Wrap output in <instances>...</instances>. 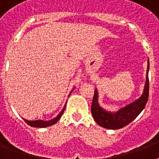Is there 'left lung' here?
<instances>
[{
    "label": "left lung",
    "mask_w": 159,
    "mask_h": 159,
    "mask_svg": "<svg viewBox=\"0 0 159 159\" xmlns=\"http://www.w3.org/2000/svg\"><path fill=\"white\" fill-rule=\"evenodd\" d=\"M148 69L149 62L148 61V68L146 75V82L143 95L137 101L120 109L116 113H110L102 110L97 102V91L95 90L94 97L92 100L91 111L95 121L99 125L110 129H119L129 125L139 115L145 107L148 102V91H149V81H148Z\"/></svg>",
    "instance_id": "1"
}]
</instances>
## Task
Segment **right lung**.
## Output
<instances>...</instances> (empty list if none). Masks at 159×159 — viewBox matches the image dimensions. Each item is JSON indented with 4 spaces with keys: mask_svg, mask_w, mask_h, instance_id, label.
<instances>
[{
    "mask_svg": "<svg viewBox=\"0 0 159 159\" xmlns=\"http://www.w3.org/2000/svg\"><path fill=\"white\" fill-rule=\"evenodd\" d=\"M65 106L63 107L62 109V111L58 114V116L56 117V118L53 119V120H48V121H43V120H34V121H31V120H25L24 119V120L25 122L27 125H29L32 126V127H38V128H44V127H48V126H50V125H54L56 122H57L60 118H61V116L63 114V111L65 110Z\"/></svg>",
    "mask_w": 159,
    "mask_h": 159,
    "instance_id": "1",
    "label": "right lung"
}]
</instances>
